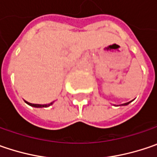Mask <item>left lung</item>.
Instances as JSON below:
<instances>
[{
  "label": "left lung",
  "mask_w": 157,
  "mask_h": 157,
  "mask_svg": "<svg viewBox=\"0 0 157 157\" xmlns=\"http://www.w3.org/2000/svg\"><path fill=\"white\" fill-rule=\"evenodd\" d=\"M129 103H130V102H128V103H125V104H123L122 105H128Z\"/></svg>",
  "instance_id": "8db88e82"
}]
</instances>
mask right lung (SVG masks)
I'll return each mask as SVG.
<instances>
[{"mask_svg":"<svg viewBox=\"0 0 157 157\" xmlns=\"http://www.w3.org/2000/svg\"><path fill=\"white\" fill-rule=\"evenodd\" d=\"M25 103H27L29 105L32 106V107H37V108H41V107H48V106L52 105L53 104V102H52V103H50V104H47V105H37V104H31V103L26 102V101H25Z\"/></svg>","mask_w":157,"mask_h":157,"instance_id":"obj_1","label":"right lung"}]
</instances>
